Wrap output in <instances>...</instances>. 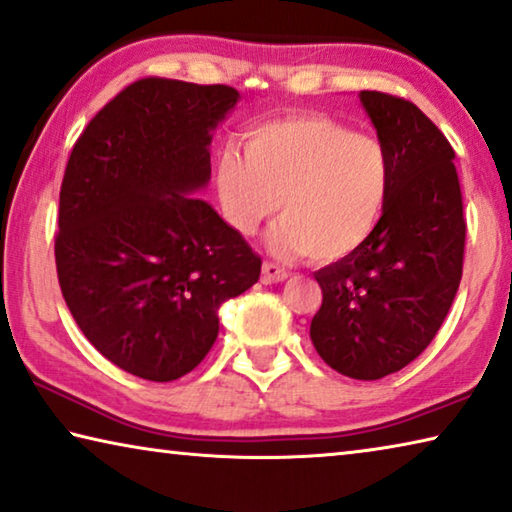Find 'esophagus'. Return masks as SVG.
<instances>
[{
	"label": "esophagus",
	"mask_w": 512,
	"mask_h": 512,
	"mask_svg": "<svg viewBox=\"0 0 512 512\" xmlns=\"http://www.w3.org/2000/svg\"><path fill=\"white\" fill-rule=\"evenodd\" d=\"M262 278H264V282H269V285H273V282H285L289 278V271L282 269V266H278V264H273V262H264Z\"/></svg>",
	"instance_id": "obj_1"
}]
</instances>
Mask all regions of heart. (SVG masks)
Masks as SVG:
<instances>
[{"mask_svg":"<svg viewBox=\"0 0 512 512\" xmlns=\"http://www.w3.org/2000/svg\"><path fill=\"white\" fill-rule=\"evenodd\" d=\"M216 189L237 232L253 234L282 209L269 234L273 253L335 264L376 234L392 198V161L373 136L303 113L250 129L243 152L223 148Z\"/></svg>","mask_w":512,"mask_h":512,"instance_id":"1","label":"heart"}]
</instances>
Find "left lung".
<instances>
[{
	"label": "left lung",
	"instance_id": "1",
	"mask_svg": "<svg viewBox=\"0 0 512 512\" xmlns=\"http://www.w3.org/2000/svg\"><path fill=\"white\" fill-rule=\"evenodd\" d=\"M360 102L392 161V198L358 253L314 273L323 291L310 337L323 362L355 380L401 371L433 342L456 298L465 216L456 152L403 97Z\"/></svg>",
	"mask_w": 512,
	"mask_h": 512
}]
</instances>
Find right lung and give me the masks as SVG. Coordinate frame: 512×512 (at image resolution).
Segmentation results:
<instances>
[{
    "mask_svg": "<svg viewBox=\"0 0 512 512\" xmlns=\"http://www.w3.org/2000/svg\"><path fill=\"white\" fill-rule=\"evenodd\" d=\"M232 86L145 77L86 125L59 196L56 273L104 358L154 383L182 378L218 337V307L259 280L262 259L193 196L212 177V129Z\"/></svg>",
    "mask_w": 512,
    "mask_h": 512,
    "instance_id": "obj_1",
    "label": "right lung"
}]
</instances>
